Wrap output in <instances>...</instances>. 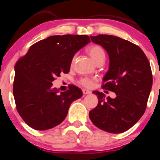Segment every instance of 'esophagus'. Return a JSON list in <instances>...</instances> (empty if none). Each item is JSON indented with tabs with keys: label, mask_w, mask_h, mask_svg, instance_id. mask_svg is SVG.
<instances>
[{
	"label": "esophagus",
	"mask_w": 160,
	"mask_h": 160,
	"mask_svg": "<svg viewBox=\"0 0 160 160\" xmlns=\"http://www.w3.org/2000/svg\"><path fill=\"white\" fill-rule=\"evenodd\" d=\"M91 93V92H90V90H86V89H83V94H88V93Z\"/></svg>",
	"instance_id": "1"
}]
</instances>
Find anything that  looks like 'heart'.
I'll use <instances>...</instances> for the list:
<instances>
[{"label":"heart","mask_w":160,"mask_h":160,"mask_svg":"<svg viewBox=\"0 0 160 160\" xmlns=\"http://www.w3.org/2000/svg\"><path fill=\"white\" fill-rule=\"evenodd\" d=\"M87 52L95 63L100 59L105 57L104 49L99 45H91V46H88V48L87 49ZM80 83L83 87L90 88L92 86V83H93V80L90 78H83L80 80Z\"/></svg>","instance_id":"1"}]
</instances>
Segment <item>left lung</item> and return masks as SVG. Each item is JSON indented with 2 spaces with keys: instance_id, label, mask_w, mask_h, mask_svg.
Returning a JSON list of instances; mask_svg holds the SVG:
<instances>
[{
  "instance_id": "left-lung-1",
  "label": "left lung",
  "mask_w": 160,
  "mask_h": 160,
  "mask_svg": "<svg viewBox=\"0 0 160 160\" xmlns=\"http://www.w3.org/2000/svg\"><path fill=\"white\" fill-rule=\"evenodd\" d=\"M90 38L108 54L110 65L102 88L115 93L116 98H105L102 92L93 91L98 104L90 111V119L100 129L122 133L132 128L146 109L152 85L149 59L139 46L128 40L109 35Z\"/></svg>"
}]
</instances>
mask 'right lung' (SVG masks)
I'll use <instances>...</instances> for the list:
<instances>
[{
    "label": "right lung",
    "mask_w": 160,
    "mask_h": 160,
    "mask_svg": "<svg viewBox=\"0 0 160 160\" xmlns=\"http://www.w3.org/2000/svg\"><path fill=\"white\" fill-rule=\"evenodd\" d=\"M90 40L85 35H52L32 45L14 65L13 94L24 122L35 130H47L63 122L71 103L82 90L71 86L59 93L52 82L70 72L75 53Z\"/></svg>",
    "instance_id": "add662e5"
}]
</instances>
